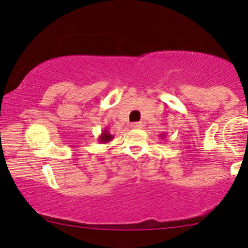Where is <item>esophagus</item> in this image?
Masks as SVG:
<instances>
[{"label":"esophagus","instance_id":"esophagus-1","mask_svg":"<svg viewBox=\"0 0 248 248\" xmlns=\"http://www.w3.org/2000/svg\"><path fill=\"white\" fill-rule=\"evenodd\" d=\"M142 126H143V124L141 123V122H137V123L132 124L133 129H142Z\"/></svg>","mask_w":248,"mask_h":248}]
</instances>
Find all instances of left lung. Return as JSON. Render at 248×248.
<instances>
[{
	"label": "left lung",
	"instance_id": "obj_1",
	"mask_svg": "<svg viewBox=\"0 0 248 248\" xmlns=\"http://www.w3.org/2000/svg\"><path fill=\"white\" fill-rule=\"evenodd\" d=\"M161 139H164V138H166V133H163V134H161Z\"/></svg>",
	"mask_w": 248,
	"mask_h": 248
}]
</instances>
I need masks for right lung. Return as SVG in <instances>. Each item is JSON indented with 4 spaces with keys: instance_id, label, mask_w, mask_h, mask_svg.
<instances>
[{
    "instance_id": "obj_1",
    "label": "right lung",
    "mask_w": 248,
    "mask_h": 248,
    "mask_svg": "<svg viewBox=\"0 0 248 248\" xmlns=\"http://www.w3.org/2000/svg\"><path fill=\"white\" fill-rule=\"evenodd\" d=\"M112 139H114V136H112V134L109 132L108 127H106V129L102 131V133H101L100 137H99V141L101 143H108V142L111 141Z\"/></svg>"
}]
</instances>
